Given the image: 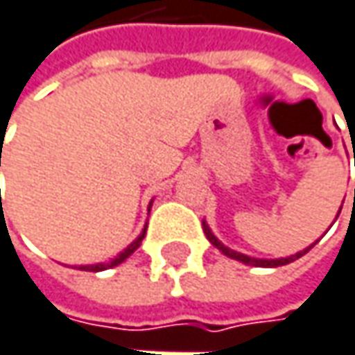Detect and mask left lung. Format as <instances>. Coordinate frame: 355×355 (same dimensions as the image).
I'll use <instances>...</instances> for the list:
<instances>
[{
  "label": "left lung",
  "instance_id": "1",
  "mask_svg": "<svg viewBox=\"0 0 355 355\" xmlns=\"http://www.w3.org/2000/svg\"><path fill=\"white\" fill-rule=\"evenodd\" d=\"M355 196V190H354ZM342 210V208H340ZM202 226H204V234H206V239L214 244L216 248L222 252V254H226V257H230V259H234V261H241L244 265H252V266H283V265H289L293 261H297V259H301L305 252H309L311 248H313V244L309 246V248H305V250H301V252H297V254H291V257H287V259H272V261H263V259H252V257H246V254H241V252H236V250H230L228 246H224L222 242L216 239L214 234H212V230L208 228V224L206 222H202Z\"/></svg>",
  "mask_w": 355,
  "mask_h": 355
}]
</instances>
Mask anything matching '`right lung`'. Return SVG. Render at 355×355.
<instances>
[{
    "mask_svg": "<svg viewBox=\"0 0 355 355\" xmlns=\"http://www.w3.org/2000/svg\"><path fill=\"white\" fill-rule=\"evenodd\" d=\"M0 159H1V149H0ZM0 167H1V164H0ZM149 208H151V204H149ZM145 230H147V226L143 228V232H141V234H139V239H137V241L131 242V244H129V246H127V248H125V250H123V252H121V254H119L116 259H114V261H111V263H107V265L80 266V268H83V270H90V272H98V270H105V268H111V266L121 265V263H123V261H125L127 257H131V254H133V252H135V250L139 248L141 241L145 239Z\"/></svg>",
    "mask_w": 355,
    "mask_h": 355,
    "instance_id": "1",
    "label": "right lung"
}]
</instances>
